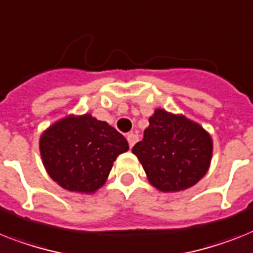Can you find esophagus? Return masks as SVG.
I'll return each mask as SVG.
<instances>
[{
  "label": "esophagus",
  "instance_id": "1",
  "mask_svg": "<svg viewBox=\"0 0 253 253\" xmlns=\"http://www.w3.org/2000/svg\"><path fill=\"white\" fill-rule=\"evenodd\" d=\"M137 140H139V136H137L136 133H128L127 135V141H128V145H130V148H132L133 145H135V143H136Z\"/></svg>",
  "mask_w": 253,
  "mask_h": 253
}]
</instances>
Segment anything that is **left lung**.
<instances>
[{"label":"left lung","mask_w":253,"mask_h":253,"mask_svg":"<svg viewBox=\"0 0 253 253\" xmlns=\"http://www.w3.org/2000/svg\"><path fill=\"white\" fill-rule=\"evenodd\" d=\"M212 149L211 135L199 123L158 108L132 153L150 184L161 192L172 193L202 179L211 165Z\"/></svg>","instance_id":"8db88e82"}]
</instances>
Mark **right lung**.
Wrapping results in <instances>:
<instances>
[{"instance_id": "right-lung-1", "label": "right lung", "mask_w": 253, "mask_h": 253, "mask_svg": "<svg viewBox=\"0 0 253 253\" xmlns=\"http://www.w3.org/2000/svg\"><path fill=\"white\" fill-rule=\"evenodd\" d=\"M127 150L123 135L88 113L69 114L40 137L48 176L63 189L84 194H92L105 184L117 157Z\"/></svg>"}]
</instances>
